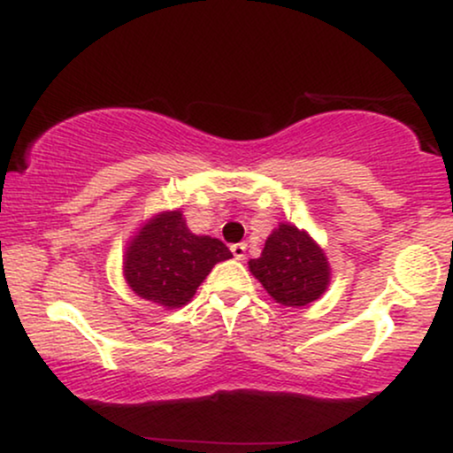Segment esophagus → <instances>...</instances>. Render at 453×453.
Masks as SVG:
<instances>
[{
    "instance_id": "34e87169",
    "label": "esophagus",
    "mask_w": 453,
    "mask_h": 453,
    "mask_svg": "<svg viewBox=\"0 0 453 453\" xmlns=\"http://www.w3.org/2000/svg\"><path fill=\"white\" fill-rule=\"evenodd\" d=\"M230 249H232V256L236 259H244V256H247V244H244V242L232 244Z\"/></svg>"
}]
</instances>
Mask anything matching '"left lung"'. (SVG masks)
Segmentation results:
<instances>
[{
  "mask_svg": "<svg viewBox=\"0 0 453 453\" xmlns=\"http://www.w3.org/2000/svg\"><path fill=\"white\" fill-rule=\"evenodd\" d=\"M249 270L279 304L294 309L321 298L332 279L324 249L292 223L274 227L262 256L249 259Z\"/></svg>",
  "mask_w": 453,
  "mask_h": 453,
  "instance_id": "8db88e82",
  "label": "left lung"
}]
</instances>
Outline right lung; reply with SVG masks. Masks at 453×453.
<instances>
[{"label":"right lung","instance_id":"add662e5","mask_svg":"<svg viewBox=\"0 0 453 453\" xmlns=\"http://www.w3.org/2000/svg\"><path fill=\"white\" fill-rule=\"evenodd\" d=\"M230 257L219 238L191 232L183 211H161L127 241L123 277L140 298L173 311L194 298L215 264Z\"/></svg>","mask_w":453,"mask_h":453}]
</instances>
